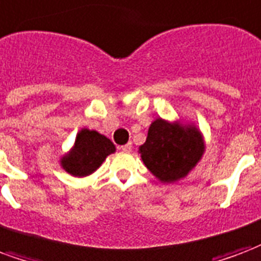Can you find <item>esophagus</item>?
<instances>
[{
	"mask_svg": "<svg viewBox=\"0 0 261 261\" xmlns=\"http://www.w3.org/2000/svg\"><path fill=\"white\" fill-rule=\"evenodd\" d=\"M120 149L123 150V152H125V153H128V152H131V149H133V145H131L130 142H128V144H125V145L120 146Z\"/></svg>",
	"mask_w": 261,
	"mask_h": 261,
	"instance_id": "34e87169",
	"label": "esophagus"
}]
</instances>
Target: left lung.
<instances>
[{
	"label": "left lung",
	"instance_id": "1",
	"mask_svg": "<svg viewBox=\"0 0 261 261\" xmlns=\"http://www.w3.org/2000/svg\"><path fill=\"white\" fill-rule=\"evenodd\" d=\"M203 136L195 124L156 119L140 146L141 159L156 178L171 184L185 178L204 153Z\"/></svg>",
	"mask_w": 261,
	"mask_h": 261
}]
</instances>
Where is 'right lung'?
Listing matches in <instances>:
<instances>
[{
    "mask_svg": "<svg viewBox=\"0 0 261 261\" xmlns=\"http://www.w3.org/2000/svg\"><path fill=\"white\" fill-rule=\"evenodd\" d=\"M116 146L109 138L95 130L82 128L77 133L71 149L61 158L62 169L73 177H87L92 174L111 153H115Z\"/></svg>",
    "mask_w": 261,
    "mask_h": 261,
    "instance_id": "add662e5",
    "label": "right lung"
}]
</instances>
